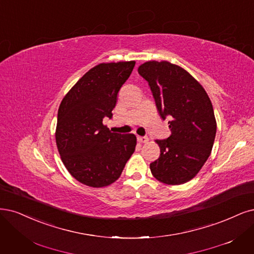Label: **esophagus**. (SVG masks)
Here are the masks:
<instances>
[{"mask_svg": "<svg viewBox=\"0 0 254 254\" xmlns=\"http://www.w3.org/2000/svg\"><path fill=\"white\" fill-rule=\"evenodd\" d=\"M137 141L139 143H147L148 141H149V138H148L147 136H137Z\"/></svg>", "mask_w": 254, "mask_h": 254, "instance_id": "1", "label": "esophagus"}]
</instances>
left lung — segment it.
Here are the masks:
<instances>
[{
	"mask_svg": "<svg viewBox=\"0 0 254 254\" xmlns=\"http://www.w3.org/2000/svg\"><path fill=\"white\" fill-rule=\"evenodd\" d=\"M150 86L157 111L169 118L171 135L155 139L160 157L150 164L152 176L167 185L193 179L211 153L216 121L207 92L185 69L168 61H148L137 68Z\"/></svg>",
	"mask_w": 254,
	"mask_h": 254,
	"instance_id": "left-lung-1",
	"label": "left lung"
}]
</instances>
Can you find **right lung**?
Listing matches in <instances>:
<instances>
[{
    "mask_svg": "<svg viewBox=\"0 0 254 254\" xmlns=\"http://www.w3.org/2000/svg\"><path fill=\"white\" fill-rule=\"evenodd\" d=\"M134 61L101 63L87 71L60 104L56 143L71 176L86 186L101 188L115 183L135 150L133 133H115L103 124L111 119L120 88Z\"/></svg>",
    "mask_w": 254,
    "mask_h": 254,
    "instance_id": "1",
    "label": "right lung"
}]
</instances>
